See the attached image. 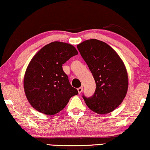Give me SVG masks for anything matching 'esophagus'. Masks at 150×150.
<instances>
[{"instance_id": "1", "label": "esophagus", "mask_w": 150, "mask_h": 150, "mask_svg": "<svg viewBox=\"0 0 150 150\" xmlns=\"http://www.w3.org/2000/svg\"><path fill=\"white\" fill-rule=\"evenodd\" d=\"M83 91V87L82 86H80L79 88H78V93L80 94Z\"/></svg>"}]
</instances>
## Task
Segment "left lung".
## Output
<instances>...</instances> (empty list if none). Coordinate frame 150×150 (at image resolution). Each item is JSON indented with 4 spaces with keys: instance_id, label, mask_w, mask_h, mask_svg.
Segmentation results:
<instances>
[{
    "instance_id": "1",
    "label": "left lung",
    "mask_w": 150,
    "mask_h": 150,
    "mask_svg": "<svg viewBox=\"0 0 150 150\" xmlns=\"http://www.w3.org/2000/svg\"><path fill=\"white\" fill-rule=\"evenodd\" d=\"M77 48L96 83L93 95L86 97L82 94V97L94 112L109 113L121 104L127 92L125 65L115 50L103 41L92 39L78 44Z\"/></svg>"
}]
</instances>
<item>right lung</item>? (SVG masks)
Listing matches in <instances>:
<instances>
[{
  "label": "right lung",
  "instance_id": "obj_1",
  "mask_svg": "<svg viewBox=\"0 0 150 150\" xmlns=\"http://www.w3.org/2000/svg\"><path fill=\"white\" fill-rule=\"evenodd\" d=\"M77 54L73 45L54 41L45 45L33 57L25 74L24 89L34 109L46 115H55L78 94L62 68L64 63Z\"/></svg>",
  "mask_w": 150,
  "mask_h": 150
}]
</instances>
